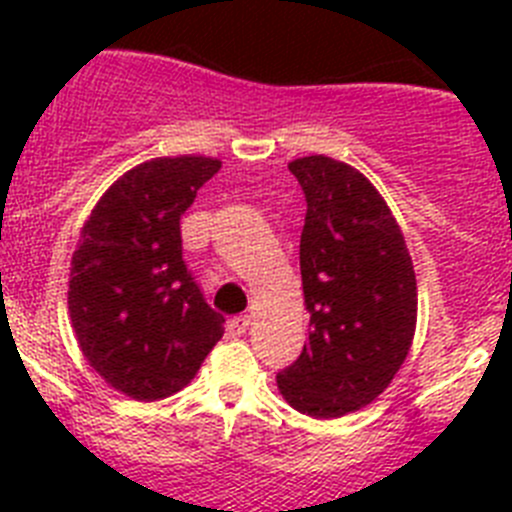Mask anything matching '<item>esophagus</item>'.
Here are the masks:
<instances>
[{
	"mask_svg": "<svg viewBox=\"0 0 512 512\" xmlns=\"http://www.w3.org/2000/svg\"><path fill=\"white\" fill-rule=\"evenodd\" d=\"M248 328H251V315H238V318H233L228 323V330L233 336H243Z\"/></svg>",
	"mask_w": 512,
	"mask_h": 512,
	"instance_id": "esophagus-1",
	"label": "esophagus"
}]
</instances>
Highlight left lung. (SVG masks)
Returning a JSON list of instances; mask_svg holds the SVG:
<instances>
[{"label": "left lung", "instance_id": "1", "mask_svg": "<svg viewBox=\"0 0 512 512\" xmlns=\"http://www.w3.org/2000/svg\"><path fill=\"white\" fill-rule=\"evenodd\" d=\"M307 200L300 271L307 346L277 384L312 418H341L377 400L413 346L418 284L405 235L382 194L328 156L289 161Z\"/></svg>", "mask_w": 512, "mask_h": 512}]
</instances>
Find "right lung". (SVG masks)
Listing matches in <instances>:
<instances>
[{"label": "right lung", "mask_w": 512, "mask_h": 512, "mask_svg": "<svg viewBox=\"0 0 512 512\" xmlns=\"http://www.w3.org/2000/svg\"><path fill=\"white\" fill-rule=\"evenodd\" d=\"M220 171L207 156L138 164L102 194L71 259L69 312L81 354L133 400L184 390L223 338L182 259L179 220Z\"/></svg>", "instance_id": "1"}]
</instances>
